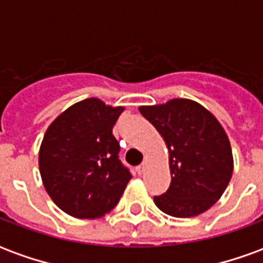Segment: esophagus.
<instances>
[{"label": "esophagus", "mask_w": 263, "mask_h": 263, "mask_svg": "<svg viewBox=\"0 0 263 263\" xmlns=\"http://www.w3.org/2000/svg\"><path fill=\"white\" fill-rule=\"evenodd\" d=\"M143 172H145V165L142 163V165H139L137 167V173H138V175H142Z\"/></svg>", "instance_id": "34e87169"}]
</instances>
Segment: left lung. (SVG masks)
I'll list each match as a JSON object with an SVG mask.
<instances>
[{
  "label": "left lung",
  "mask_w": 263,
  "mask_h": 263,
  "mask_svg": "<svg viewBox=\"0 0 263 263\" xmlns=\"http://www.w3.org/2000/svg\"><path fill=\"white\" fill-rule=\"evenodd\" d=\"M169 149L172 182L155 196L158 209L189 218L207 211L226 192L232 176V152L226 131L214 115L196 101L173 98L160 105L139 107Z\"/></svg>",
  "instance_id": "1"
}]
</instances>
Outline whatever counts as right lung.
I'll return each instance as SVG.
<instances>
[{"label": "right lung", "instance_id": "obj_1", "mask_svg": "<svg viewBox=\"0 0 263 263\" xmlns=\"http://www.w3.org/2000/svg\"><path fill=\"white\" fill-rule=\"evenodd\" d=\"M122 111L124 107L87 98L62 112L45 134L39 151L43 186L69 215L103 217L117 205L131 180L112 135Z\"/></svg>", "mask_w": 263, "mask_h": 263}]
</instances>
